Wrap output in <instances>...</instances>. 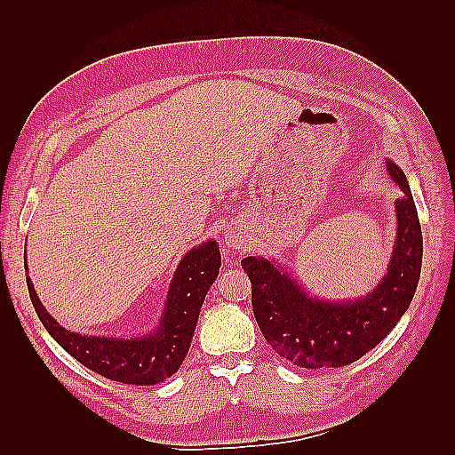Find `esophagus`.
Listing matches in <instances>:
<instances>
[{
  "instance_id": "1",
  "label": "esophagus",
  "mask_w": 455,
  "mask_h": 455,
  "mask_svg": "<svg viewBox=\"0 0 455 455\" xmlns=\"http://www.w3.org/2000/svg\"><path fill=\"white\" fill-rule=\"evenodd\" d=\"M225 248L228 252L240 254L248 248V236L244 233V228L238 225V222H230L225 230Z\"/></svg>"
}]
</instances>
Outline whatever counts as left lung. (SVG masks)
I'll list each match as a JSON object with an SVG mask.
<instances>
[{
    "mask_svg": "<svg viewBox=\"0 0 455 455\" xmlns=\"http://www.w3.org/2000/svg\"><path fill=\"white\" fill-rule=\"evenodd\" d=\"M385 170L403 196L395 201L397 236L387 272L370 293L326 301L308 293L277 259H243V269L252 283V308L259 331L293 365L326 370L360 360L407 313L420 277L422 230L407 176L393 160H385Z\"/></svg>",
    "mask_w": 455,
    "mask_h": 455,
    "instance_id": "1",
    "label": "left lung"
}]
</instances>
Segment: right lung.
Here are the masks:
<instances>
[{"mask_svg": "<svg viewBox=\"0 0 455 455\" xmlns=\"http://www.w3.org/2000/svg\"><path fill=\"white\" fill-rule=\"evenodd\" d=\"M219 267L220 252L217 240H207L191 248L180 259L172 277L158 324L148 334L137 338L85 336L68 331L43 307L28 275L27 287L46 332L88 370L119 383L156 385L176 373L186 360L201 305L219 275Z\"/></svg>", "mask_w": 455, "mask_h": 455, "instance_id": "add662e5", "label": "right lung"}]
</instances>
